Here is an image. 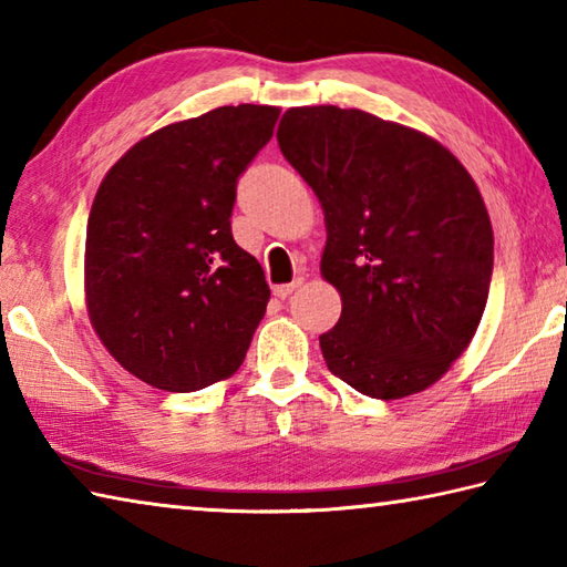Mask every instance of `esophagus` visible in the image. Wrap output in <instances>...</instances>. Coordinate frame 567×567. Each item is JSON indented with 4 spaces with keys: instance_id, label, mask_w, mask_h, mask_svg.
Wrapping results in <instances>:
<instances>
[{
    "instance_id": "obj_1",
    "label": "esophagus",
    "mask_w": 567,
    "mask_h": 567,
    "mask_svg": "<svg viewBox=\"0 0 567 567\" xmlns=\"http://www.w3.org/2000/svg\"><path fill=\"white\" fill-rule=\"evenodd\" d=\"M299 285H302V277H295V280L292 282H287V285H275V297H280V299H287V297H290L295 290H297V287Z\"/></svg>"
}]
</instances>
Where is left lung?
<instances>
[{
	"instance_id": "1",
	"label": "left lung",
	"mask_w": 567,
	"mask_h": 567,
	"mask_svg": "<svg viewBox=\"0 0 567 567\" xmlns=\"http://www.w3.org/2000/svg\"><path fill=\"white\" fill-rule=\"evenodd\" d=\"M277 142L324 210L321 277L341 295L319 337L329 371L381 401L425 391L470 347L489 297L480 188L437 140L357 107H290Z\"/></svg>"
}]
</instances>
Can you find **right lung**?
I'll return each instance as SVG.
<instances>
[{
	"mask_svg": "<svg viewBox=\"0 0 567 567\" xmlns=\"http://www.w3.org/2000/svg\"><path fill=\"white\" fill-rule=\"evenodd\" d=\"M280 107L224 105L140 140L100 182L85 233V307L122 369L192 393L240 369L270 287L230 233L236 182Z\"/></svg>",
	"mask_w": 567,
	"mask_h": 567,
	"instance_id": "right-lung-1",
	"label": "right lung"
}]
</instances>
